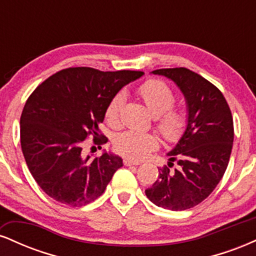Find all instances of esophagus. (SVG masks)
I'll list each match as a JSON object with an SVG mask.
<instances>
[{
	"instance_id": "esophagus-1",
	"label": "esophagus",
	"mask_w": 256,
	"mask_h": 256,
	"mask_svg": "<svg viewBox=\"0 0 256 256\" xmlns=\"http://www.w3.org/2000/svg\"><path fill=\"white\" fill-rule=\"evenodd\" d=\"M140 161L132 160V158H124V165L125 166H137L140 165Z\"/></svg>"
}]
</instances>
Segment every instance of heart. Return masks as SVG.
<instances>
[{"label":"heart","mask_w":256,"mask_h":256,"mask_svg":"<svg viewBox=\"0 0 256 256\" xmlns=\"http://www.w3.org/2000/svg\"><path fill=\"white\" fill-rule=\"evenodd\" d=\"M138 95L143 100L152 116H156L155 124L158 131L168 142L179 140L186 128V116L183 110L173 108L176 95L171 88L162 80L149 79L140 85ZM125 102V95L118 92L106 108V120L112 128L120 125V112ZM158 146V140L155 134H140L136 131H125L114 140V148L119 154L130 158H143Z\"/></svg>","instance_id":"b5f03b06"}]
</instances>
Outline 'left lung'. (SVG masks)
I'll return each mask as SVG.
<instances>
[{
  "instance_id": "left-lung-1",
  "label": "left lung",
  "mask_w": 256,
  "mask_h": 256,
  "mask_svg": "<svg viewBox=\"0 0 256 256\" xmlns=\"http://www.w3.org/2000/svg\"><path fill=\"white\" fill-rule=\"evenodd\" d=\"M152 73L177 84L186 101L188 124L167 152L168 166L158 168V177L146 195L165 210H189L212 194L226 171L234 143L231 110L222 91L198 73L184 67ZM173 162L178 166L171 170Z\"/></svg>"
}]
</instances>
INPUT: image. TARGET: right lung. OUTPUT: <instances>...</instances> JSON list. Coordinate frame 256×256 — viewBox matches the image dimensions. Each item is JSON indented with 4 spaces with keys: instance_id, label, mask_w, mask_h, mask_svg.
<instances>
[{
    "instance_id": "add662e5",
    "label": "right lung",
    "mask_w": 256,
    "mask_h": 256,
    "mask_svg": "<svg viewBox=\"0 0 256 256\" xmlns=\"http://www.w3.org/2000/svg\"><path fill=\"white\" fill-rule=\"evenodd\" d=\"M140 71L102 72L71 67L55 73L31 94L20 118V143L32 177L55 201L80 207L104 192L122 166L118 155L84 158L85 140L104 144L100 134L107 104Z\"/></svg>"
}]
</instances>
